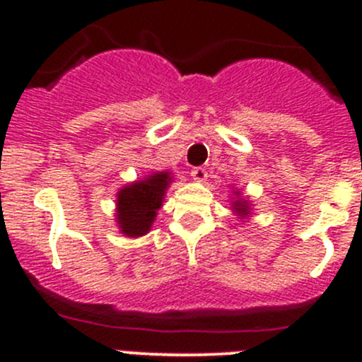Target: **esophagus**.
<instances>
[{"mask_svg": "<svg viewBox=\"0 0 362 362\" xmlns=\"http://www.w3.org/2000/svg\"><path fill=\"white\" fill-rule=\"evenodd\" d=\"M191 177H192V180H196V182H204L208 178V173L204 168H194V170L191 171Z\"/></svg>", "mask_w": 362, "mask_h": 362, "instance_id": "34e87169", "label": "esophagus"}]
</instances>
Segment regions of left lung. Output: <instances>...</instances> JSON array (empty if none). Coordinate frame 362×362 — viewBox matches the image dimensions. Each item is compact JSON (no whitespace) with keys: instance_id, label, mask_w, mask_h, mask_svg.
<instances>
[{"instance_id":"8db88e82","label":"left lung","mask_w":362,"mask_h":362,"mask_svg":"<svg viewBox=\"0 0 362 362\" xmlns=\"http://www.w3.org/2000/svg\"><path fill=\"white\" fill-rule=\"evenodd\" d=\"M231 211L240 218V221H247L252 214V202L249 198L242 194L240 191L233 189L231 191Z\"/></svg>"}]
</instances>
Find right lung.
Wrapping results in <instances>:
<instances>
[{"label": "right lung", "mask_w": 362, "mask_h": 362, "mask_svg": "<svg viewBox=\"0 0 362 362\" xmlns=\"http://www.w3.org/2000/svg\"><path fill=\"white\" fill-rule=\"evenodd\" d=\"M171 182V171H152L147 177L119 189L115 199V222L124 236L140 238L151 231Z\"/></svg>", "instance_id": "obj_1"}]
</instances>
